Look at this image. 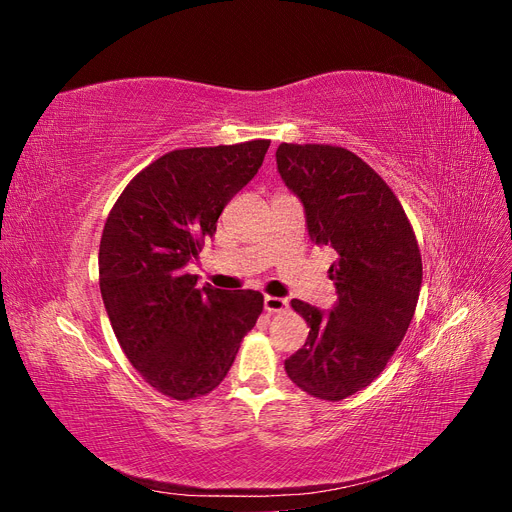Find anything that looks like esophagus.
<instances>
[{
	"mask_svg": "<svg viewBox=\"0 0 512 512\" xmlns=\"http://www.w3.org/2000/svg\"><path fill=\"white\" fill-rule=\"evenodd\" d=\"M286 307H288V301H286V299H280V297H265V309H267L269 314L284 312Z\"/></svg>",
	"mask_w": 512,
	"mask_h": 512,
	"instance_id": "esophagus-1",
	"label": "esophagus"
}]
</instances>
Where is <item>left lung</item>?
Wrapping results in <instances>:
<instances>
[{"label":"left lung","mask_w":512,"mask_h":512,"mask_svg":"<svg viewBox=\"0 0 512 512\" xmlns=\"http://www.w3.org/2000/svg\"><path fill=\"white\" fill-rule=\"evenodd\" d=\"M275 158L301 198L309 237L337 256L329 314L292 299L309 335L284 367L307 395L342 401L374 382L404 339L423 282L421 252L393 190L352 151L282 143Z\"/></svg>","instance_id":"left-lung-1"}]
</instances>
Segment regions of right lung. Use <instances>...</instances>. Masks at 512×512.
Masks as SVG:
<instances>
[{
  "instance_id": "obj_1",
  "label": "right lung",
  "mask_w": 512,
  "mask_h": 512,
  "mask_svg": "<svg viewBox=\"0 0 512 512\" xmlns=\"http://www.w3.org/2000/svg\"><path fill=\"white\" fill-rule=\"evenodd\" d=\"M269 145L168 151L126 185L106 218L98 267L108 320L134 369L170 399L211 393L262 312L260 292L198 288L185 265Z\"/></svg>"
}]
</instances>
